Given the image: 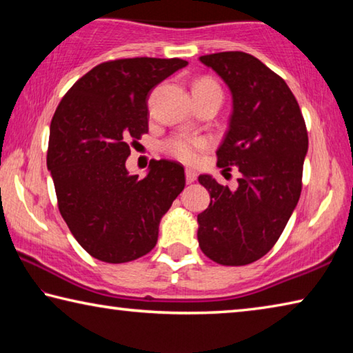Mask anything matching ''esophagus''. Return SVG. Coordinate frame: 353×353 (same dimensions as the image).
I'll list each match as a JSON object with an SVG mask.
<instances>
[{"instance_id":"34e87169","label":"esophagus","mask_w":353,"mask_h":353,"mask_svg":"<svg viewBox=\"0 0 353 353\" xmlns=\"http://www.w3.org/2000/svg\"><path fill=\"white\" fill-rule=\"evenodd\" d=\"M185 177H187L188 183H193L196 179H198V172H196L194 170H191V168H187V170H185Z\"/></svg>"}]
</instances>
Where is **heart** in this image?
Returning a JSON list of instances; mask_svg holds the SVG:
<instances>
[{"mask_svg": "<svg viewBox=\"0 0 353 353\" xmlns=\"http://www.w3.org/2000/svg\"><path fill=\"white\" fill-rule=\"evenodd\" d=\"M198 88H219L218 83L214 82L210 77H202L198 82L194 83L193 90H198ZM208 141L202 137L190 135V134H179L171 137L165 141L163 149L172 157H176L182 162L187 163H194L198 162L201 154L205 151Z\"/></svg>", "mask_w": 353, "mask_h": 353, "instance_id": "heart-1", "label": "heart"}]
</instances>
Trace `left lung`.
I'll use <instances>...</instances> for the list:
<instances>
[{
    "label": "left lung",
    "mask_w": 353,
    "mask_h": 353,
    "mask_svg": "<svg viewBox=\"0 0 353 353\" xmlns=\"http://www.w3.org/2000/svg\"><path fill=\"white\" fill-rule=\"evenodd\" d=\"M223 77L234 98L218 166H238L232 191L212 176H199L210 205L198 214V240L208 259L224 266L254 263L282 235L302 191L308 134L297 99L286 82L243 51L201 56Z\"/></svg>",
    "instance_id": "8db88e82"
}]
</instances>
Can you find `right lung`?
I'll list each match as a JSON object with an SVG mask.
<instances>
[{
  "label": "right lung",
  "mask_w": 353,
  "mask_h": 353,
  "mask_svg": "<svg viewBox=\"0 0 353 353\" xmlns=\"http://www.w3.org/2000/svg\"><path fill=\"white\" fill-rule=\"evenodd\" d=\"M187 65L177 57L107 61L76 81L57 105L46 165L59 212L94 259L128 263L151 252L160 219L185 187L181 163L151 160L140 179L129 174L126 160L148 134L149 92Z\"/></svg>",
  "instance_id": "1"
}]
</instances>
